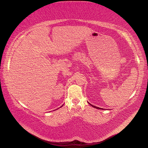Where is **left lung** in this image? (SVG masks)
<instances>
[{"label":"left lung","mask_w":148,"mask_h":148,"mask_svg":"<svg viewBox=\"0 0 148 148\" xmlns=\"http://www.w3.org/2000/svg\"><path fill=\"white\" fill-rule=\"evenodd\" d=\"M91 106H92V107H94V108H97V109H101V108H99V107H96V106H93V105H92V104H91Z\"/></svg>","instance_id":"8db88e82"}]
</instances>
